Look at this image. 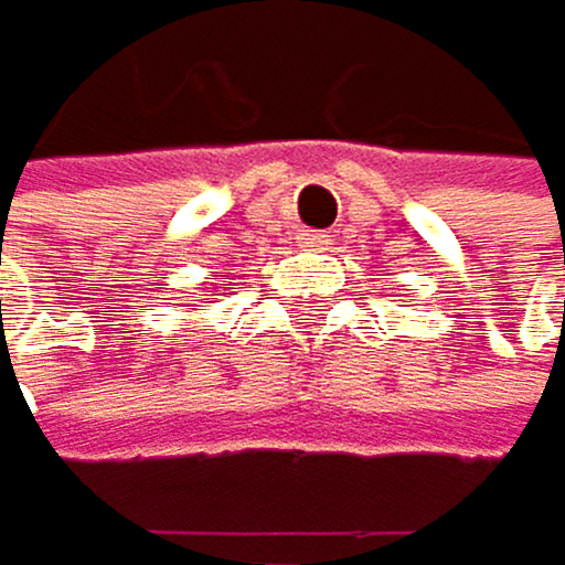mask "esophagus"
I'll return each mask as SVG.
<instances>
[{"label":"esophagus","instance_id":"1","mask_svg":"<svg viewBox=\"0 0 565 565\" xmlns=\"http://www.w3.org/2000/svg\"><path fill=\"white\" fill-rule=\"evenodd\" d=\"M330 235L327 232H306V245H309V249H330Z\"/></svg>","mask_w":565,"mask_h":565}]
</instances>
